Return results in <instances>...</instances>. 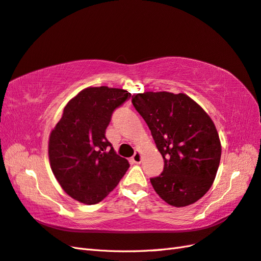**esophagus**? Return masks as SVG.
<instances>
[{"mask_svg": "<svg viewBox=\"0 0 261 261\" xmlns=\"http://www.w3.org/2000/svg\"><path fill=\"white\" fill-rule=\"evenodd\" d=\"M141 159H142V156H141V153L139 152V151H137V152L133 154V156L131 158V161L133 162V163H140L141 162Z\"/></svg>", "mask_w": 261, "mask_h": 261, "instance_id": "esophagus-1", "label": "esophagus"}]
</instances>
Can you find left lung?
Returning <instances> with one entry per match:
<instances>
[{
    "instance_id": "obj_1",
    "label": "left lung",
    "mask_w": 261,
    "mask_h": 261,
    "mask_svg": "<svg viewBox=\"0 0 261 261\" xmlns=\"http://www.w3.org/2000/svg\"><path fill=\"white\" fill-rule=\"evenodd\" d=\"M132 105L165 161L159 177L150 179L153 189L173 207L195 203L213 186L220 163L221 143L213 120L184 93H138Z\"/></svg>"
}]
</instances>
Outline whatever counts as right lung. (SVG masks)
<instances>
[{
  "mask_svg": "<svg viewBox=\"0 0 261 261\" xmlns=\"http://www.w3.org/2000/svg\"><path fill=\"white\" fill-rule=\"evenodd\" d=\"M130 96L128 91L117 88L84 89L64 107L62 118L50 133L52 172L79 202L102 201L130 167L106 138L113 111Z\"/></svg>",
  "mask_w": 261,
  "mask_h": 261,
  "instance_id": "add662e5",
  "label": "right lung"
}]
</instances>
